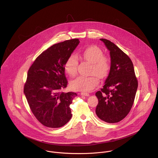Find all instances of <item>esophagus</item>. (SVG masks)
<instances>
[{
    "label": "esophagus",
    "mask_w": 158,
    "mask_h": 158,
    "mask_svg": "<svg viewBox=\"0 0 158 158\" xmlns=\"http://www.w3.org/2000/svg\"><path fill=\"white\" fill-rule=\"evenodd\" d=\"M81 95H83V96H85V97H89V96L90 95L89 94L86 93V92H81Z\"/></svg>",
    "instance_id": "1"
}]
</instances>
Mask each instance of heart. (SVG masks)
<instances>
[{
    "label": "heart",
    "mask_w": 158,
    "mask_h": 158,
    "mask_svg": "<svg viewBox=\"0 0 158 158\" xmlns=\"http://www.w3.org/2000/svg\"><path fill=\"white\" fill-rule=\"evenodd\" d=\"M81 57L86 61L91 63L90 73L94 74L90 76H79L70 83L73 90L82 92L92 90L99 83V78L106 77L111 66V60L103 55V50L97 46L92 45L86 48L80 55ZM78 60L74 55H70L64 64L66 73L71 77H74L77 72ZM97 75H96V74Z\"/></svg>",
    "instance_id": "1"
}]
</instances>
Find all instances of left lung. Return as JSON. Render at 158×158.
<instances>
[{
	"label": "left lung",
	"instance_id": "obj_1",
	"mask_svg": "<svg viewBox=\"0 0 158 158\" xmlns=\"http://www.w3.org/2000/svg\"><path fill=\"white\" fill-rule=\"evenodd\" d=\"M110 52L111 69L101 90L96 92L98 103L96 114L108 123L121 121L130 112L138 81L132 60L114 43L100 39Z\"/></svg>",
	"mask_w": 158,
	"mask_h": 158
}]
</instances>
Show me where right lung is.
<instances>
[{
  "label": "right lung",
  "instance_id": "1",
  "mask_svg": "<svg viewBox=\"0 0 158 158\" xmlns=\"http://www.w3.org/2000/svg\"><path fill=\"white\" fill-rule=\"evenodd\" d=\"M79 42L73 39L53 45L36 58L28 70L24 94L35 118L47 127H61L72 117L69 105L77 94L61 90L68 84L65 62Z\"/></svg>",
  "mask_w": 158,
  "mask_h": 158
}]
</instances>
